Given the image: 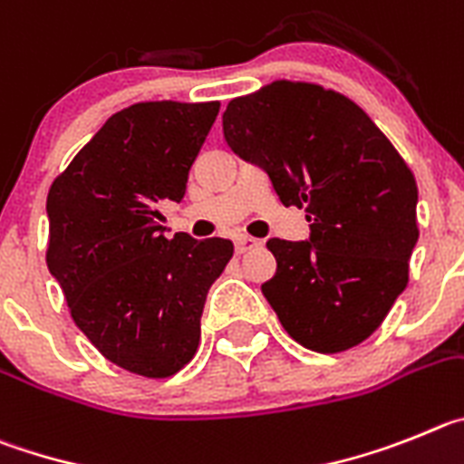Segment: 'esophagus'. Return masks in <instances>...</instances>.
Listing matches in <instances>:
<instances>
[{
  "label": "esophagus",
  "instance_id": "esophagus-1",
  "mask_svg": "<svg viewBox=\"0 0 464 464\" xmlns=\"http://www.w3.org/2000/svg\"><path fill=\"white\" fill-rule=\"evenodd\" d=\"M258 245V240H254V237H249V236H240V237H236V252L237 254H245L247 252V249H254Z\"/></svg>",
  "mask_w": 464,
  "mask_h": 464
}]
</instances>
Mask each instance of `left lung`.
<instances>
[{
	"instance_id": "left-lung-1",
	"label": "left lung",
	"mask_w": 464,
	"mask_h": 464,
	"mask_svg": "<svg viewBox=\"0 0 464 464\" xmlns=\"http://www.w3.org/2000/svg\"><path fill=\"white\" fill-rule=\"evenodd\" d=\"M224 139L304 208L310 240L270 237L261 284L304 349L346 352L377 331L409 282L419 240L414 173L361 106L312 82L275 81L224 111Z\"/></svg>"
}]
</instances>
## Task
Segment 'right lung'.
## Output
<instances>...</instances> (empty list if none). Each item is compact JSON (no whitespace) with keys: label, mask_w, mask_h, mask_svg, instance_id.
<instances>
[{"label":"right lung","mask_w":464,"mask_h":464,"mask_svg":"<svg viewBox=\"0 0 464 464\" xmlns=\"http://www.w3.org/2000/svg\"><path fill=\"white\" fill-rule=\"evenodd\" d=\"M219 102L133 103L106 120L48 191V261L76 325L115 365L175 374L201 340L208 289L233 256L224 237L164 236Z\"/></svg>","instance_id":"obj_1"}]
</instances>
